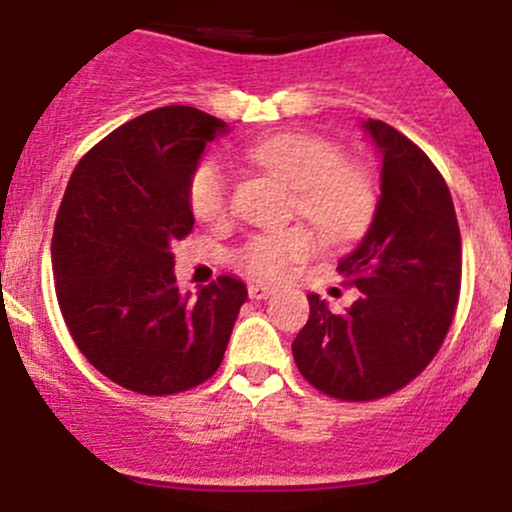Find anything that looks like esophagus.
<instances>
[{
	"label": "esophagus",
	"mask_w": 512,
	"mask_h": 512,
	"mask_svg": "<svg viewBox=\"0 0 512 512\" xmlns=\"http://www.w3.org/2000/svg\"><path fill=\"white\" fill-rule=\"evenodd\" d=\"M247 293H250V298L252 300H265V298H270L272 293H275V288H272V285H267V283H250L247 285Z\"/></svg>",
	"instance_id": "obj_1"
}]
</instances>
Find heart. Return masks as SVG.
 <instances>
[{"label": "heart", "mask_w": 512, "mask_h": 512, "mask_svg": "<svg viewBox=\"0 0 512 512\" xmlns=\"http://www.w3.org/2000/svg\"><path fill=\"white\" fill-rule=\"evenodd\" d=\"M252 164L270 171L293 189L290 217H303L331 242L356 240L369 227L376 209L374 181L356 161L343 159L336 141L315 133L283 131L247 148ZM189 207L204 224L229 214V186L222 166L204 161L189 179ZM315 250L310 229L295 227L262 232L237 250V265L252 278H283L290 267Z\"/></svg>", "instance_id": "heart-1"}]
</instances>
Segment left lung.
I'll list each match as a JSON object with an SVG mask.
<instances>
[{
	"instance_id": "left-lung-1",
	"label": "left lung",
	"mask_w": 512,
	"mask_h": 512,
	"mask_svg": "<svg viewBox=\"0 0 512 512\" xmlns=\"http://www.w3.org/2000/svg\"><path fill=\"white\" fill-rule=\"evenodd\" d=\"M381 151V199L361 245L338 262L361 298L336 315L308 295L293 341L308 384L341 401H374L417 379L455 318L462 240L455 204L422 148L384 121H366Z\"/></svg>"
}]
</instances>
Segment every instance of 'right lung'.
Returning a JSON list of instances; mask_svg holds the SVG:
<instances>
[{
	"label": "right lung",
	"mask_w": 512,
	"mask_h": 512,
	"mask_svg": "<svg viewBox=\"0 0 512 512\" xmlns=\"http://www.w3.org/2000/svg\"><path fill=\"white\" fill-rule=\"evenodd\" d=\"M224 121L166 105L95 143L75 166L52 232V272L75 346L113 384L169 396L222 364L245 283L219 275L197 298L174 278L194 227L189 179Z\"/></svg>",
	"instance_id": "add662e5"
}]
</instances>
